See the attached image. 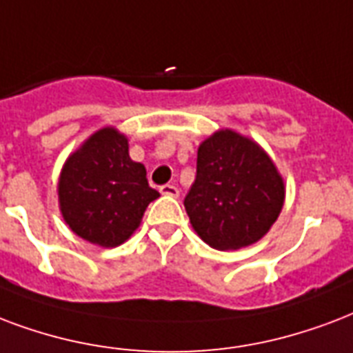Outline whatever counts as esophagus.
<instances>
[{
  "instance_id": "34e87169",
  "label": "esophagus",
  "mask_w": 353,
  "mask_h": 353,
  "mask_svg": "<svg viewBox=\"0 0 353 353\" xmlns=\"http://www.w3.org/2000/svg\"><path fill=\"white\" fill-rule=\"evenodd\" d=\"M159 190H161V194L170 196V198H177L179 196V188L176 185H163Z\"/></svg>"
}]
</instances>
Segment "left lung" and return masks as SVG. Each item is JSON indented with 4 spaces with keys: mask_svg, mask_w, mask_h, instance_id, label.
Returning a JSON list of instances; mask_svg holds the SVG:
<instances>
[{
    "mask_svg": "<svg viewBox=\"0 0 353 353\" xmlns=\"http://www.w3.org/2000/svg\"><path fill=\"white\" fill-rule=\"evenodd\" d=\"M183 203L192 230L211 248H246L278 220L285 181L254 139L219 129L198 146L196 179Z\"/></svg>",
    "mask_w": 353,
    "mask_h": 353,
    "instance_id": "obj_1",
    "label": "left lung"
}]
</instances>
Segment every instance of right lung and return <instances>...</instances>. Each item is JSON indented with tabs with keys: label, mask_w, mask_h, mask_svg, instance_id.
Returning a JSON list of instances; mask_svg holds the SVG:
<instances>
[{
	"label": "right lung",
	"mask_w": 353,
	"mask_h": 353,
	"mask_svg": "<svg viewBox=\"0 0 353 353\" xmlns=\"http://www.w3.org/2000/svg\"><path fill=\"white\" fill-rule=\"evenodd\" d=\"M59 209L75 235L101 248H117L141 225L159 192L146 168L129 157V139L117 128L94 131L64 161L57 183Z\"/></svg>",
	"instance_id": "right-lung-1"
}]
</instances>
